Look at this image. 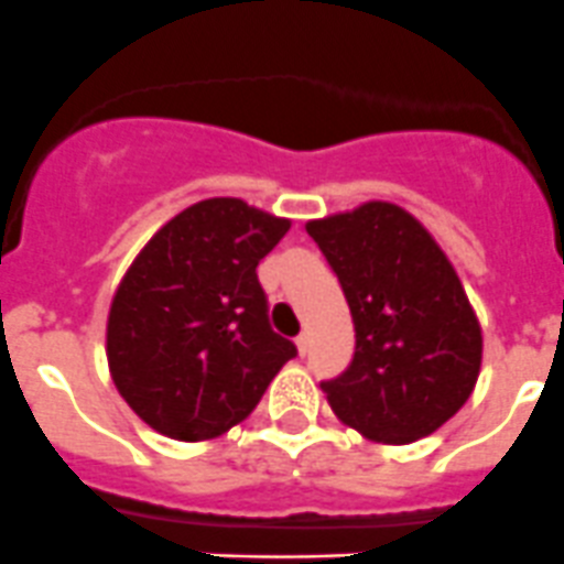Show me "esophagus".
Here are the masks:
<instances>
[{"label":"esophagus","mask_w":564,"mask_h":564,"mask_svg":"<svg viewBox=\"0 0 564 564\" xmlns=\"http://www.w3.org/2000/svg\"><path fill=\"white\" fill-rule=\"evenodd\" d=\"M294 344H297V352H300V355H305V352H308V347H311V338H308V333H300V336L294 338Z\"/></svg>","instance_id":"34e87169"}]
</instances>
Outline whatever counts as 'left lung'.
<instances>
[{"instance_id":"8db88e82","label":"left lung","mask_w":564,"mask_h":564,"mask_svg":"<svg viewBox=\"0 0 564 564\" xmlns=\"http://www.w3.org/2000/svg\"><path fill=\"white\" fill-rule=\"evenodd\" d=\"M305 231L355 325L349 366L319 382L333 413L380 444L435 433L471 397L482 364V330L455 267L413 215L382 200Z\"/></svg>"}]
</instances>
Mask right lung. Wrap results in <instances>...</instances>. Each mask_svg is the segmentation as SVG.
<instances>
[{
    "mask_svg": "<svg viewBox=\"0 0 564 564\" xmlns=\"http://www.w3.org/2000/svg\"><path fill=\"white\" fill-rule=\"evenodd\" d=\"M289 220L239 198L189 206L151 237L107 322L115 388L156 433L206 441L245 419L297 355L270 327L256 267Z\"/></svg>",
    "mask_w": 564,
    "mask_h": 564,
    "instance_id": "right-lung-1",
    "label": "right lung"
}]
</instances>
